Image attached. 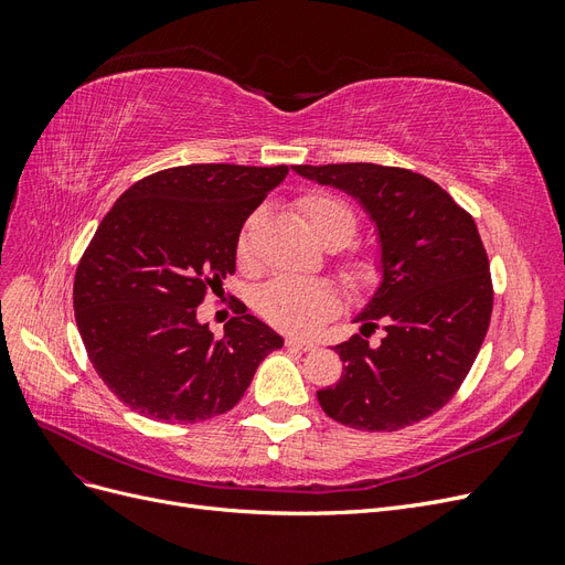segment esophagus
<instances>
[{
	"mask_svg": "<svg viewBox=\"0 0 565 565\" xmlns=\"http://www.w3.org/2000/svg\"><path fill=\"white\" fill-rule=\"evenodd\" d=\"M285 347H287V349H295V351H313V349H316L313 341L297 339V337H287V339H285Z\"/></svg>",
	"mask_w": 565,
	"mask_h": 565,
	"instance_id": "1",
	"label": "esophagus"
}]
</instances>
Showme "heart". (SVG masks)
Returning a JSON list of instances; mask_svg holds the SVG:
<instances>
[{"label": "heart", "mask_w": 565, "mask_h": 565, "mask_svg": "<svg viewBox=\"0 0 565 565\" xmlns=\"http://www.w3.org/2000/svg\"><path fill=\"white\" fill-rule=\"evenodd\" d=\"M297 212L303 226L322 245L341 247L347 245L358 231L355 212L344 200L330 193H309L297 200ZM256 228V216H252L237 237V259L247 262L252 254V233ZM384 256L380 249H361L349 254L341 262V278L353 289H374L384 280ZM337 309V295L330 285L309 282L295 278H278L268 282L259 295V311L273 328L306 334Z\"/></svg>", "instance_id": "b5f03b06"}]
</instances>
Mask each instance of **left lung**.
I'll list each match as a JSON object with an SVG mask.
<instances>
[{"instance_id":"left-lung-1","label":"left lung","mask_w":565,"mask_h":565,"mask_svg":"<svg viewBox=\"0 0 565 565\" xmlns=\"http://www.w3.org/2000/svg\"><path fill=\"white\" fill-rule=\"evenodd\" d=\"M295 172L361 200L386 264L358 316L361 334L334 347L344 374L318 391L320 407L358 431H398L431 417L467 380L490 324L492 278L473 216L403 167L297 164ZM380 327L385 337L372 348L364 337Z\"/></svg>"}]
</instances>
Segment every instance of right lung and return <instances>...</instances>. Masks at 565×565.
Wrapping results in <instances>:
<instances>
[{
	"label": "right lung",
	"mask_w": 565,
	"mask_h": 565,
	"mask_svg": "<svg viewBox=\"0 0 565 565\" xmlns=\"http://www.w3.org/2000/svg\"><path fill=\"white\" fill-rule=\"evenodd\" d=\"M287 172L169 167L136 181L98 224L75 273V320L98 377L134 413L167 424L224 415L282 347L243 301L221 339L195 316L235 270L245 218Z\"/></svg>",
	"instance_id": "add662e5"
}]
</instances>
